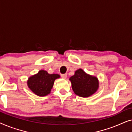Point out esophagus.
<instances>
[{"mask_svg":"<svg viewBox=\"0 0 132 132\" xmlns=\"http://www.w3.org/2000/svg\"><path fill=\"white\" fill-rule=\"evenodd\" d=\"M61 77L63 79H66L67 77V74H64V75H61Z\"/></svg>","mask_w":132,"mask_h":132,"instance_id":"obj_1","label":"esophagus"}]
</instances>
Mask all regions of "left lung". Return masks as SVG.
<instances>
[{
	"mask_svg": "<svg viewBox=\"0 0 132 132\" xmlns=\"http://www.w3.org/2000/svg\"><path fill=\"white\" fill-rule=\"evenodd\" d=\"M72 88L76 94L82 97L93 95L98 88L97 77L87 75L82 69L75 71V75L70 78Z\"/></svg>",
	"mask_w": 132,
	"mask_h": 132,
	"instance_id": "1",
	"label": "left lung"
}]
</instances>
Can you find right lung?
<instances>
[{"mask_svg": "<svg viewBox=\"0 0 132 132\" xmlns=\"http://www.w3.org/2000/svg\"><path fill=\"white\" fill-rule=\"evenodd\" d=\"M60 77L57 74L50 75L46 71L41 70L37 75L32 76L28 81V87L38 96H45L50 93L55 79Z\"/></svg>", "mask_w": 132, "mask_h": 132, "instance_id": "1", "label": "right lung"}]
</instances>
